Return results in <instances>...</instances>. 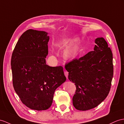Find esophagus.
I'll use <instances>...</instances> for the list:
<instances>
[{"mask_svg":"<svg viewBox=\"0 0 124 124\" xmlns=\"http://www.w3.org/2000/svg\"><path fill=\"white\" fill-rule=\"evenodd\" d=\"M64 74L66 77L67 78V79H68V72H67V71H64Z\"/></svg>","mask_w":124,"mask_h":124,"instance_id":"34e87169","label":"esophagus"}]
</instances>
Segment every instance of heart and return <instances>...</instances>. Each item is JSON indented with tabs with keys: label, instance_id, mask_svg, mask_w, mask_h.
<instances>
[{
	"label": "heart",
	"instance_id": "obj_1",
	"mask_svg": "<svg viewBox=\"0 0 124 124\" xmlns=\"http://www.w3.org/2000/svg\"><path fill=\"white\" fill-rule=\"evenodd\" d=\"M72 41V40L70 39L63 38L60 39L58 41V44L66 46V45L71 44ZM80 50V40L77 39L71 44L69 45V46L66 48L64 52V56L68 59H72L75 58L79 54Z\"/></svg>",
	"mask_w": 124,
	"mask_h": 124
}]
</instances>
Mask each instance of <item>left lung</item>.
I'll return each mask as SVG.
<instances>
[{"label":"left lung","instance_id":"8db88e82","mask_svg":"<svg viewBox=\"0 0 124 124\" xmlns=\"http://www.w3.org/2000/svg\"><path fill=\"white\" fill-rule=\"evenodd\" d=\"M95 43L93 51L65 66L68 79L76 86L72 103L79 110L97 107L110 91L113 77V54L104 38H96Z\"/></svg>","mask_w":124,"mask_h":124}]
</instances>
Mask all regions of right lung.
<instances>
[{
	"label": "right lung",
	"instance_id": "1",
	"mask_svg": "<svg viewBox=\"0 0 124 124\" xmlns=\"http://www.w3.org/2000/svg\"><path fill=\"white\" fill-rule=\"evenodd\" d=\"M49 36L44 31L27 30L20 36L11 56L15 92L27 107L48 109L55 90L66 80L62 66L46 64Z\"/></svg>",
	"mask_w": 124,
	"mask_h": 124
}]
</instances>
